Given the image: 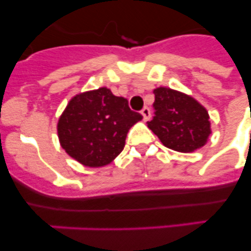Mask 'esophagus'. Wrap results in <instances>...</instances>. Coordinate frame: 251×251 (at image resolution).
Wrapping results in <instances>:
<instances>
[{"label": "esophagus", "mask_w": 251, "mask_h": 251, "mask_svg": "<svg viewBox=\"0 0 251 251\" xmlns=\"http://www.w3.org/2000/svg\"><path fill=\"white\" fill-rule=\"evenodd\" d=\"M141 114L143 115V119H145V122H147L148 119L151 118V109L148 108V106H145V108L141 110Z\"/></svg>", "instance_id": "34e87169"}]
</instances>
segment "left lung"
I'll return each instance as SVG.
<instances>
[{"label": "left lung", "mask_w": 251, "mask_h": 251, "mask_svg": "<svg viewBox=\"0 0 251 251\" xmlns=\"http://www.w3.org/2000/svg\"><path fill=\"white\" fill-rule=\"evenodd\" d=\"M154 117L148 128L170 150L194 152L206 145L211 133L207 110L196 99L170 88H157Z\"/></svg>", "instance_id": "left-lung-1"}]
</instances>
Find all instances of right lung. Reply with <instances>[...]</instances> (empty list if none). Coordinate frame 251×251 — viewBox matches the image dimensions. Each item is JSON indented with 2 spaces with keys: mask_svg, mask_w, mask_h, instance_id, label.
Masks as SVG:
<instances>
[{
  "mask_svg": "<svg viewBox=\"0 0 251 251\" xmlns=\"http://www.w3.org/2000/svg\"><path fill=\"white\" fill-rule=\"evenodd\" d=\"M143 118L128 100L108 88L80 93L59 118L57 136L69 156L88 167H101L123 151L127 133Z\"/></svg>",
  "mask_w": 251,
  "mask_h": 251,
  "instance_id": "right-lung-1",
  "label": "right lung"
}]
</instances>
